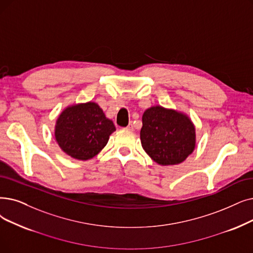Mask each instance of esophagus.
<instances>
[{
	"label": "esophagus",
	"mask_w": 253,
	"mask_h": 253,
	"mask_svg": "<svg viewBox=\"0 0 253 253\" xmlns=\"http://www.w3.org/2000/svg\"><path fill=\"white\" fill-rule=\"evenodd\" d=\"M126 130H128V131H133L134 130V128H133V124L132 123H129V125L125 128Z\"/></svg>",
	"instance_id": "1"
}]
</instances>
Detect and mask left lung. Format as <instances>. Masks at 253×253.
<instances>
[{
	"label": "left lung",
	"mask_w": 253,
	"mask_h": 253,
	"mask_svg": "<svg viewBox=\"0 0 253 253\" xmlns=\"http://www.w3.org/2000/svg\"><path fill=\"white\" fill-rule=\"evenodd\" d=\"M141 147L159 166H177L196 146V129L187 114L154 105L142 115Z\"/></svg>",
	"instance_id": "8db88e82"
}]
</instances>
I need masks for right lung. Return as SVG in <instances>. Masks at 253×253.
<instances>
[{"label":"right lung","instance_id":"1","mask_svg":"<svg viewBox=\"0 0 253 253\" xmlns=\"http://www.w3.org/2000/svg\"><path fill=\"white\" fill-rule=\"evenodd\" d=\"M116 127L96 102L66 106L54 125V138L73 159L86 161L99 154Z\"/></svg>","mask_w":253,"mask_h":253}]
</instances>
